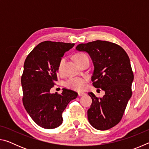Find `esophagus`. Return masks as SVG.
<instances>
[{
  "instance_id": "esophagus-1",
  "label": "esophagus",
  "mask_w": 149,
  "mask_h": 149,
  "mask_svg": "<svg viewBox=\"0 0 149 149\" xmlns=\"http://www.w3.org/2000/svg\"><path fill=\"white\" fill-rule=\"evenodd\" d=\"M85 95V93L84 92H79L78 93V96L79 97H81V96H84Z\"/></svg>"
}]
</instances>
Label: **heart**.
Listing matches in <instances>:
<instances>
[{
  "mask_svg": "<svg viewBox=\"0 0 149 149\" xmlns=\"http://www.w3.org/2000/svg\"><path fill=\"white\" fill-rule=\"evenodd\" d=\"M84 56H86L85 54H77L75 56V60L77 62L81 58L84 57ZM65 62V58H62V59H60V62L58 63V71L59 74H62L63 72V68ZM87 80L85 78L82 77H72L70 79L67 81L66 85L68 87L70 88L73 90L77 91H81L84 90L85 87H86Z\"/></svg>",
  "mask_w": 149,
  "mask_h": 149,
  "instance_id": "1",
  "label": "heart"
}]
</instances>
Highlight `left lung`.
<instances>
[{
  "instance_id": "obj_1",
  "label": "left lung",
  "mask_w": 149,
  "mask_h": 149,
  "mask_svg": "<svg viewBox=\"0 0 149 149\" xmlns=\"http://www.w3.org/2000/svg\"><path fill=\"white\" fill-rule=\"evenodd\" d=\"M75 49L89 54L94 65L93 86L105 92L102 98L88 93L92 99L88 120L98 130H109L120 122L132 95L130 58L123 48L109 41L97 40L79 44Z\"/></svg>"
}]
</instances>
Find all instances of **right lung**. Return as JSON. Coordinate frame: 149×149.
<instances>
[{"label":"right lung","instance_id":"1","mask_svg":"<svg viewBox=\"0 0 149 149\" xmlns=\"http://www.w3.org/2000/svg\"><path fill=\"white\" fill-rule=\"evenodd\" d=\"M74 43L44 41L27 56L21 82L23 104L32 120L45 129H54L62 123V112L77 93L62 89L61 94L50 90L58 81V66L65 52Z\"/></svg>","mask_w":149,"mask_h":149}]
</instances>
